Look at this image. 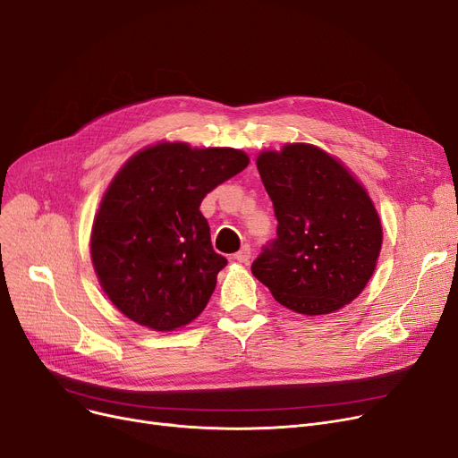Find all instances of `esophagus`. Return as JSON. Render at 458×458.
Segmentation results:
<instances>
[{
    "mask_svg": "<svg viewBox=\"0 0 458 458\" xmlns=\"http://www.w3.org/2000/svg\"><path fill=\"white\" fill-rule=\"evenodd\" d=\"M250 256H252L250 245H243L242 249H239V250L233 254V259L239 261V263H247V261L250 259Z\"/></svg>",
    "mask_w": 458,
    "mask_h": 458,
    "instance_id": "esophagus-1",
    "label": "esophagus"
}]
</instances>
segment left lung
Returning <instances> with one entry per match:
<instances>
[{
	"instance_id": "8db88e82",
	"label": "left lung",
	"mask_w": 458,
	"mask_h": 458,
	"mask_svg": "<svg viewBox=\"0 0 458 458\" xmlns=\"http://www.w3.org/2000/svg\"><path fill=\"white\" fill-rule=\"evenodd\" d=\"M258 171L278 221L252 275L285 308L323 316L364 292L382 245L378 213L347 168L306 142L261 152Z\"/></svg>"
}]
</instances>
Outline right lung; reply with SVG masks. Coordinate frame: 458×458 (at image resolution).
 <instances>
[{
  "label": "right lung",
  "instance_id": "right-lung-1",
  "mask_svg": "<svg viewBox=\"0 0 458 458\" xmlns=\"http://www.w3.org/2000/svg\"><path fill=\"white\" fill-rule=\"evenodd\" d=\"M247 165L235 148L159 142L120 168L94 216L90 256L126 318L168 332L200 316L228 263L211 247L200 204Z\"/></svg>",
  "mask_w": 458,
  "mask_h": 458
}]
</instances>
